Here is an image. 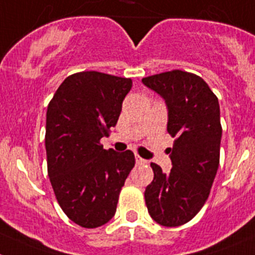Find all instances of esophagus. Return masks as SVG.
Returning a JSON list of instances; mask_svg holds the SVG:
<instances>
[{
  "mask_svg": "<svg viewBox=\"0 0 255 255\" xmlns=\"http://www.w3.org/2000/svg\"><path fill=\"white\" fill-rule=\"evenodd\" d=\"M134 158H135V162H137V163H147V161L144 160V158H142V157L139 156V154L135 153L134 154Z\"/></svg>",
  "mask_w": 255,
  "mask_h": 255,
  "instance_id": "esophagus-1",
  "label": "esophagus"
}]
</instances>
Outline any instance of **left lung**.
I'll list each match as a JSON object with an SVG mask.
<instances>
[{
    "label": "left lung",
    "mask_w": 255,
    "mask_h": 255,
    "mask_svg": "<svg viewBox=\"0 0 255 255\" xmlns=\"http://www.w3.org/2000/svg\"><path fill=\"white\" fill-rule=\"evenodd\" d=\"M165 101L167 132L175 137L170 153L172 168L165 173L151 163L154 177L144 200L151 218L163 227L191 220L208 200L220 158V107L203 78L182 70L142 79Z\"/></svg>",
    "instance_id": "1"
}]
</instances>
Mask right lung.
<instances>
[{"label": "right lung", "instance_id": "1", "mask_svg": "<svg viewBox=\"0 0 255 255\" xmlns=\"http://www.w3.org/2000/svg\"><path fill=\"white\" fill-rule=\"evenodd\" d=\"M132 88L129 78L82 71L66 78L47 106V173L59 205L71 221L93 229L114 216L126 178L134 166L127 149H104Z\"/></svg>", "mask_w": 255, "mask_h": 255}]
</instances>
